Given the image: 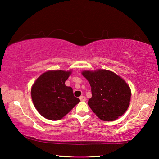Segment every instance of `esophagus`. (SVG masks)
I'll return each instance as SVG.
<instances>
[{
    "mask_svg": "<svg viewBox=\"0 0 159 159\" xmlns=\"http://www.w3.org/2000/svg\"><path fill=\"white\" fill-rule=\"evenodd\" d=\"M79 99H80V101H83V102H85V101L86 100L85 97V96H83V95L80 96V98H79Z\"/></svg>",
    "mask_w": 159,
    "mask_h": 159,
    "instance_id": "esophagus-1",
    "label": "esophagus"
}]
</instances>
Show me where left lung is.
<instances>
[{"instance_id":"8db88e82","label":"left lung","mask_w":159,"mask_h":159,"mask_svg":"<svg viewBox=\"0 0 159 159\" xmlns=\"http://www.w3.org/2000/svg\"><path fill=\"white\" fill-rule=\"evenodd\" d=\"M81 74L91 86L92 98L88 105L99 118L113 121L127 111L131 90L124 79L106 69L88 70Z\"/></svg>"}]
</instances>
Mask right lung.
<instances>
[{"label":"right lung","instance_id":"add662e5","mask_svg":"<svg viewBox=\"0 0 159 159\" xmlns=\"http://www.w3.org/2000/svg\"><path fill=\"white\" fill-rule=\"evenodd\" d=\"M71 72V70H49L32 85V101L42 116L51 120H60L80 102L74 96L73 89L65 85Z\"/></svg>","mask_w":159,"mask_h":159}]
</instances>
